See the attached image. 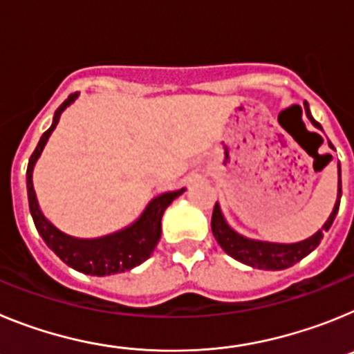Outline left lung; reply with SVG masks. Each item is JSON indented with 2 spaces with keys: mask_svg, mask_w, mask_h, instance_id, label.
<instances>
[{
  "mask_svg": "<svg viewBox=\"0 0 354 354\" xmlns=\"http://www.w3.org/2000/svg\"><path fill=\"white\" fill-rule=\"evenodd\" d=\"M306 115L312 120L315 127L319 126V122H315L312 118L310 111H308V106H306ZM340 196H342V179H340V165H339V195H337L335 207L333 212L330 214L326 223L323 225V228L319 230L317 234H314L308 239L301 241V243H294V245H278V243H264V241H253L246 239V237L239 236L237 232H234L232 228L228 227L227 221L223 220V214L220 211V205L214 204L212 209V220H211V228L212 236L218 241V245L225 250V252L234 257L236 261L243 262L246 266H252V268H259V270H286L290 268L296 262L301 261L303 257H306L308 253L314 252L317 248V245L323 239V232L328 230L335 220L337 211H339L340 205Z\"/></svg>",
  "mask_w": 354,
  "mask_h": 354,
  "instance_id": "obj_1",
  "label": "left lung"
}]
</instances>
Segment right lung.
Wrapping results in <instances>:
<instances>
[{
  "instance_id": "right-lung-1",
  "label": "right lung",
  "mask_w": 354,
  "mask_h": 354,
  "mask_svg": "<svg viewBox=\"0 0 354 354\" xmlns=\"http://www.w3.org/2000/svg\"><path fill=\"white\" fill-rule=\"evenodd\" d=\"M77 93H71V95L58 106L55 111V118H53V126L49 127L46 133L42 134L39 145L35 147L33 154H31L30 162H28L26 170V186H28V202H30V212L33 216L35 227L42 239L46 241V245L53 250V252L62 259L67 266L74 268L76 271H81L84 274H93V277H104V274H117L122 271H129L134 266L142 264L143 261L150 257V253L154 252L156 245L159 243L161 237V218L162 212L168 205L174 202V198L180 195L184 189H177V192L162 193V195L156 196L143 214L140 216V220L133 223L131 227L124 228L120 232H115L111 236L99 237V239H76L67 234L60 232L55 225L49 223L44 214L40 212L39 204H37L35 189H33V183H31V171L35 167V161L39 159L40 152H42L44 145L48 142L49 134L56 127L60 115L74 99Z\"/></svg>"
}]
</instances>
